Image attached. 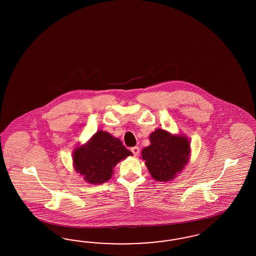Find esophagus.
<instances>
[{"instance_id":"obj_1","label":"esophagus","mask_w":256,"mask_h":256,"mask_svg":"<svg viewBox=\"0 0 256 256\" xmlns=\"http://www.w3.org/2000/svg\"><path fill=\"white\" fill-rule=\"evenodd\" d=\"M130 150H132V153H133V155L134 156H138L140 153V148L138 146H133V148H130Z\"/></svg>"}]
</instances>
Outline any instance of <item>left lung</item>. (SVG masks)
<instances>
[{"label": "left lung", "mask_w": 256, "mask_h": 256, "mask_svg": "<svg viewBox=\"0 0 256 256\" xmlns=\"http://www.w3.org/2000/svg\"><path fill=\"white\" fill-rule=\"evenodd\" d=\"M149 138L150 146L142 151L149 172L160 182L174 178L188 160V140L186 137L174 136L160 128L156 130Z\"/></svg>", "instance_id": "8db88e82"}]
</instances>
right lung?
<instances>
[{"instance_id":"obj_1","label":"right lung","mask_w":256,"mask_h":256,"mask_svg":"<svg viewBox=\"0 0 256 256\" xmlns=\"http://www.w3.org/2000/svg\"><path fill=\"white\" fill-rule=\"evenodd\" d=\"M132 153L122 142L106 132H98L89 142L78 148L73 155L75 170L91 184H101L112 178V169Z\"/></svg>"}]
</instances>
